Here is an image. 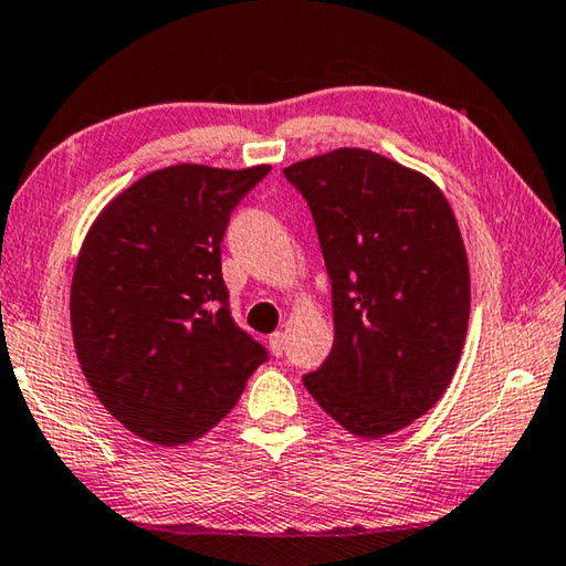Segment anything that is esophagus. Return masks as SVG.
Instances as JSON below:
<instances>
[{
	"label": "esophagus",
	"mask_w": 566,
	"mask_h": 566,
	"mask_svg": "<svg viewBox=\"0 0 566 566\" xmlns=\"http://www.w3.org/2000/svg\"><path fill=\"white\" fill-rule=\"evenodd\" d=\"M268 348L275 355V358H281L283 350H285V335L283 333H273L271 338H268Z\"/></svg>",
	"instance_id": "34e87169"
}]
</instances>
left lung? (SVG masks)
<instances>
[{"instance_id":"8db88e82","label":"left lung","mask_w":566,"mask_h":566,"mask_svg":"<svg viewBox=\"0 0 566 566\" xmlns=\"http://www.w3.org/2000/svg\"><path fill=\"white\" fill-rule=\"evenodd\" d=\"M283 176L311 208L333 293V350L305 388L353 434L398 432L448 390L468 335L470 268L452 208L430 178L363 148Z\"/></svg>"}]
</instances>
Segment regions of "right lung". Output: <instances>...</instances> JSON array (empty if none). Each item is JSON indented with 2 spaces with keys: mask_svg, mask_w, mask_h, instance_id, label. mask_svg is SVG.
I'll return each mask as SVG.
<instances>
[{
  "mask_svg": "<svg viewBox=\"0 0 566 566\" xmlns=\"http://www.w3.org/2000/svg\"><path fill=\"white\" fill-rule=\"evenodd\" d=\"M271 166L178 164L96 218L72 283L74 348L114 418L154 444H184L231 412L268 350L233 321L221 241Z\"/></svg>",
  "mask_w": 566,
  "mask_h": 566,
  "instance_id": "1",
  "label": "right lung"
}]
</instances>
